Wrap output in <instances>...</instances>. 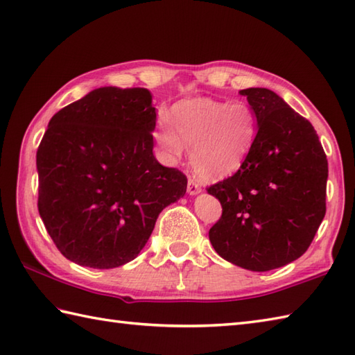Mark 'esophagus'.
I'll list each match as a JSON object with an SVG mask.
<instances>
[{"label":"esophagus","mask_w":355,"mask_h":355,"mask_svg":"<svg viewBox=\"0 0 355 355\" xmlns=\"http://www.w3.org/2000/svg\"><path fill=\"white\" fill-rule=\"evenodd\" d=\"M202 191V188L199 187V184L196 182L194 179H190L188 180V185H187V193L190 194V196H196V194H199Z\"/></svg>","instance_id":"34e87169"}]
</instances>
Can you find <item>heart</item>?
<instances>
[{
	"mask_svg": "<svg viewBox=\"0 0 355 355\" xmlns=\"http://www.w3.org/2000/svg\"><path fill=\"white\" fill-rule=\"evenodd\" d=\"M259 121L243 101L213 98L180 101L170 116L161 114L156 141L167 161H176L191 147V165L204 179H220L243 167L254 147Z\"/></svg>",
	"mask_w": 355,
	"mask_h": 355,
	"instance_id": "b5f03b06",
	"label": "heart"
}]
</instances>
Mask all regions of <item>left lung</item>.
<instances>
[{"instance_id": "8db88e82", "label": "left lung", "mask_w": 355, "mask_h": 355, "mask_svg": "<svg viewBox=\"0 0 355 355\" xmlns=\"http://www.w3.org/2000/svg\"><path fill=\"white\" fill-rule=\"evenodd\" d=\"M259 121L250 157L234 176L211 185L222 218L209 228L220 257L250 271H270L299 259L327 213L328 161L311 122L277 93L239 92Z\"/></svg>"}]
</instances>
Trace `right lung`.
I'll list each match as a JSON object with an SVG mask.
<instances>
[{"label": "right lung", "instance_id": "right-lung-1", "mask_svg": "<svg viewBox=\"0 0 355 355\" xmlns=\"http://www.w3.org/2000/svg\"><path fill=\"white\" fill-rule=\"evenodd\" d=\"M147 89L101 87L50 119L36 151L38 211L64 257L108 270L133 260L187 178L153 155Z\"/></svg>", "mask_w": 355, "mask_h": 355}]
</instances>
